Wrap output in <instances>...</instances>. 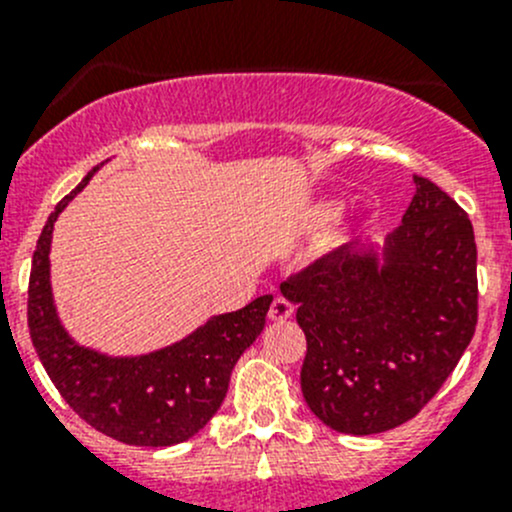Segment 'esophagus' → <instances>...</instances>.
Masks as SVG:
<instances>
[{
  "instance_id": "esophagus-1",
  "label": "esophagus",
  "mask_w": 512,
  "mask_h": 512,
  "mask_svg": "<svg viewBox=\"0 0 512 512\" xmlns=\"http://www.w3.org/2000/svg\"><path fill=\"white\" fill-rule=\"evenodd\" d=\"M294 314V304L289 302V299L285 297H277L275 302H272L270 312H267V317L272 319V322H285V319H289Z\"/></svg>"
}]
</instances>
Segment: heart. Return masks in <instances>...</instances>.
<instances>
[{
  "instance_id": "heart-1",
  "label": "heart",
  "mask_w": 512,
  "mask_h": 512,
  "mask_svg": "<svg viewBox=\"0 0 512 512\" xmlns=\"http://www.w3.org/2000/svg\"><path fill=\"white\" fill-rule=\"evenodd\" d=\"M344 200L342 198H319L304 210V220L309 227H327L342 215Z\"/></svg>"
}]
</instances>
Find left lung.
I'll list each match as a JSON object with an SVG mask.
<instances>
[{
    "mask_svg": "<svg viewBox=\"0 0 512 512\" xmlns=\"http://www.w3.org/2000/svg\"><path fill=\"white\" fill-rule=\"evenodd\" d=\"M414 185L384 245H344L280 285L307 337L304 401L349 436L414 418L476 332L471 220L436 183L414 175Z\"/></svg>",
    "mask_w": 512,
    "mask_h": 512,
    "instance_id": "1",
    "label": "left lung"
}]
</instances>
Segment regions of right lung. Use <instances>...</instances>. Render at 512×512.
Wrapping results in <instances>:
<instances>
[{
	"instance_id": "obj_1",
	"label": "right lung",
	"mask_w": 512,
	"mask_h": 512,
	"mask_svg": "<svg viewBox=\"0 0 512 512\" xmlns=\"http://www.w3.org/2000/svg\"><path fill=\"white\" fill-rule=\"evenodd\" d=\"M101 165L56 205L41 230L29 277V332L49 379L89 426L128 446H175L193 438L220 409L232 366L265 329L272 294L237 312L215 314L156 352L111 356L76 342L61 324L51 292V237L59 215Z\"/></svg>"
}]
</instances>
